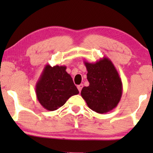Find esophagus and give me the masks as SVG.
I'll list each match as a JSON object with an SVG mask.
<instances>
[{"mask_svg": "<svg viewBox=\"0 0 153 153\" xmlns=\"http://www.w3.org/2000/svg\"><path fill=\"white\" fill-rule=\"evenodd\" d=\"M77 87H78V89L79 92H80V91H81V90H82V87H83V85H82V84H80V85H78Z\"/></svg>", "mask_w": 153, "mask_h": 153, "instance_id": "esophagus-1", "label": "esophagus"}]
</instances>
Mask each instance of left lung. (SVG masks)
Returning <instances> with one entry per match:
<instances>
[{
	"instance_id": "left-lung-1",
	"label": "left lung",
	"mask_w": 153,
	"mask_h": 153,
	"mask_svg": "<svg viewBox=\"0 0 153 153\" xmlns=\"http://www.w3.org/2000/svg\"><path fill=\"white\" fill-rule=\"evenodd\" d=\"M88 71V87L82 88V98L88 106L99 114H105L118 105L122 95V82L115 66L109 59L91 63L84 61Z\"/></svg>"
}]
</instances>
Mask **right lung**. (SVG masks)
<instances>
[{
  "instance_id": "obj_1",
  "label": "right lung",
  "mask_w": 153,
  "mask_h": 153,
  "mask_svg": "<svg viewBox=\"0 0 153 153\" xmlns=\"http://www.w3.org/2000/svg\"><path fill=\"white\" fill-rule=\"evenodd\" d=\"M66 66L47 65L36 84V98L45 109H58L72 96L79 94Z\"/></svg>"
}]
</instances>
